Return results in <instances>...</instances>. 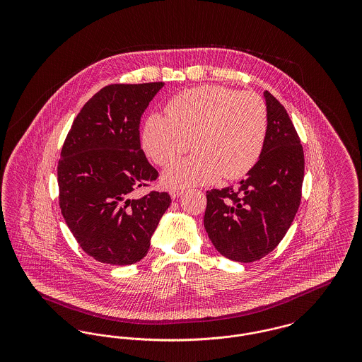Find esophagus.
<instances>
[{"label": "esophagus", "instance_id": "1", "mask_svg": "<svg viewBox=\"0 0 362 362\" xmlns=\"http://www.w3.org/2000/svg\"><path fill=\"white\" fill-rule=\"evenodd\" d=\"M170 194H171V197H173V199L175 198H177L180 194H182V189H170Z\"/></svg>", "mask_w": 362, "mask_h": 362}]
</instances>
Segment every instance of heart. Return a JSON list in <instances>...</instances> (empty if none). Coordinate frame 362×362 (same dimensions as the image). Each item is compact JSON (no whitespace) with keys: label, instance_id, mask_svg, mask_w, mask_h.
Segmentation results:
<instances>
[{"label":"heart","instance_id":"b5f03b06","mask_svg":"<svg viewBox=\"0 0 362 362\" xmlns=\"http://www.w3.org/2000/svg\"><path fill=\"white\" fill-rule=\"evenodd\" d=\"M269 112L252 90L202 86L180 92L165 107V117L151 114L142 146L157 165L165 167L183 155L191 141L194 155L173 164L163 182L185 189L217 180H236L250 173L263 153Z\"/></svg>","mask_w":362,"mask_h":362}]
</instances>
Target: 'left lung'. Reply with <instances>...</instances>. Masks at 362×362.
Here are the masks:
<instances>
[{"label":"left lung","mask_w":362,"mask_h":362,"mask_svg":"<svg viewBox=\"0 0 362 362\" xmlns=\"http://www.w3.org/2000/svg\"><path fill=\"white\" fill-rule=\"evenodd\" d=\"M269 129L257 165L238 187L206 191L204 225L225 258L250 263L286 235L301 202L304 151L285 107L264 90Z\"/></svg>","instance_id":"left-lung-1"}]
</instances>
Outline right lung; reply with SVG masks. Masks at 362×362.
<instances>
[{
  "instance_id": "add662e5",
  "label": "right lung",
  "mask_w": 362,
  "mask_h": 362,
  "mask_svg": "<svg viewBox=\"0 0 362 362\" xmlns=\"http://www.w3.org/2000/svg\"><path fill=\"white\" fill-rule=\"evenodd\" d=\"M164 83L111 84L81 108L58 161V202L80 247L102 263L126 266L144 258L168 192L151 187L158 173L139 141L141 117Z\"/></svg>"
}]
</instances>
